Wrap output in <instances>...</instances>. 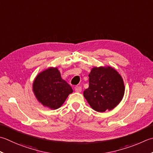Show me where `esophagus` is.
<instances>
[{
  "mask_svg": "<svg viewBox=\"0 0 153 153\" xmlns=\"http://www.w3.org/2000/svg\"><path fill=\"white\" fill-rule=\"evenodd\" d=\"M75 91L77 93H80L82 91V88L80 86H76L75 87Z\"/></svg>",
  "mask_w": 153,
  "mask_h": 153,
  "instance_id": "34e87169",
  "label": "esophagus"
}]
</instances>
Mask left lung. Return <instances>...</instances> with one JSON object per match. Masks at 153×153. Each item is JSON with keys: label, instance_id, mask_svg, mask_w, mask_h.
<instances>
[{"label": "left lung", "instance_id": "1", "mask_svg": "<svg viewBox=\"0 0 153 153\" xmlns=\"http://www.w3.org/2000/svg\"><path fill=\"white\" fill-rule=\"evenodd\" d=\"M123 79L115 68L109 65L94 67L89 74V88L83 97L95 111L103 113L117 106L125 94Z\"/></svg>", "mask_w": 153, "mask_h": 153}]
</instances>
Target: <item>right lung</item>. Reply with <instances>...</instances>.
<instances>
[{
	"instance_id": "add662e5",
	"label": "right lung",
	"mask_w": 153,
	"mask_h": 153,
	"mask_svg": "<svg viewBox=\"0 0 153 153\" xmlns=\"http://www.w3.org/2000/svg\"><path fill=\"white\" fill-rule=\"evenodd\" d=\"M32 91L39 103L54 110L64 104L68 95L73 93V89L62 78L58 68L50 67L36 76Z\"/></svg>"
}]
</instances>
